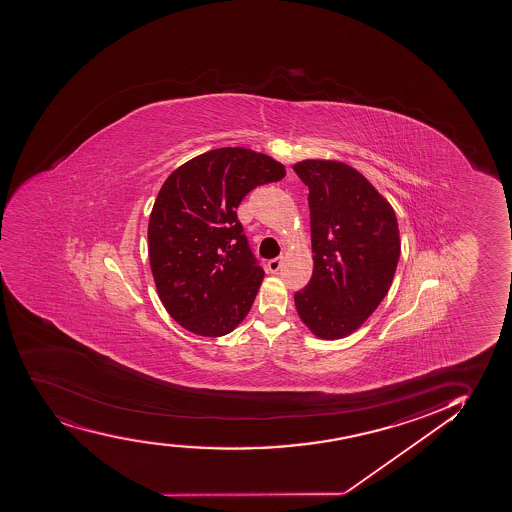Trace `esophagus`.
Returning a JSON list of instances; mask_svg holds the SVG:
<instances>
[{
    "label": "esophagus",
    "instance_id": "34e87169",
    "mask_svg": "<svg viewBox=\"0 0 512 512\" xmlns=\"http://www.w3.org/2000/svg\"><path fill=\"white\" fill-rule=\"evenodd\" d=\"M283 265V258H273L266 263V268H268V271L270 273H277L280 268H282Z\"/></svg>",
    "mask_w": 512,
    "mask_h": 512
}]
</instances>
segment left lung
<instances>
[{
    "label": "left lung",
    "mask_w": 512,
    "mask_h": 512,
    "mask_svg": "<svg viewBox=\"0 0 512 512\" xmlns=\"http://www.w3.org/2000/svg\"><path fill=\"white\" fill-rule=\"evenodd\" d=\"M309 188L311 282L295 292L300 319L323 340L364 324L388 294L400 259L393 206L359 171L335 160L294 165Z\"/></svg>",
    "instance_id": "1"
}]
</instances>
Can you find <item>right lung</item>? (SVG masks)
I'll return each mask as SVG.
<instances>
[{
  "label": "right lung",
  "instance_id": "obj_1",
  "mask_svg": "<svg viewBox=\"0 0 512 512\" xmlns=\"http://www.w3.org/2000/svg\"><path fill=\"white\" fill-rule=\"evenodd\" d=\"M285 167L265 153L225 147L201 153L165 179L148 222V256L160 300L194 335L224 336L246 318L265 271L237 206Z\"/></svg>",
  "mask_w": 512,
  "mask_h": 512
}]
</instances>
